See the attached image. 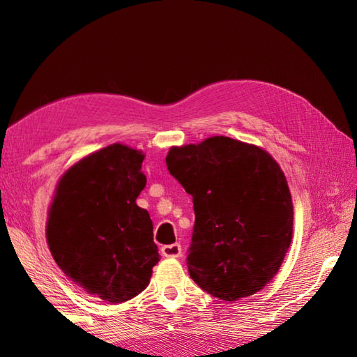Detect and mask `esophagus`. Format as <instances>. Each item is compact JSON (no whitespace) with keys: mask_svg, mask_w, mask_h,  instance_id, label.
<instances>
[{"mask_svg":"<svg viewBox=\"0 0 357 357\" xmlns=\"http://www.w3.org/2000/svg\"><path fill=\"white\" fill-rule=\"evenodd\" d=\"M162 255L167 258H179L181 257V244H168L160 249Z\"/></svg>","mask_w":357,"mask_h":357,"instance_id":"esophagus-1","label":"esophagus"}]
</instances>
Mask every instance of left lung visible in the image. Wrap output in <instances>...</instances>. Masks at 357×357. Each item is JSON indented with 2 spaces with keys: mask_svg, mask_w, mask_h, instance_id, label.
I'll use <instances>...</instances> for the list:
<instances>
[{
  "mask_svg": "<svg viewBox=\"0 0 357 357\" xmlns=\"http://www.w3.org/2000/svg\"><path fill=\"white\" fill-rule=\"evenodd\" d=\"M165 160L195 211L187 252L192 280L229 302L259 291L291 244V193L279 164L228 137L172 148Z\"/></svg>",
  "mask_w": 357,
  "mask_h": 357,
  "instance_id": "8db88e82",
  "label": "left lung"
}]
</instances>
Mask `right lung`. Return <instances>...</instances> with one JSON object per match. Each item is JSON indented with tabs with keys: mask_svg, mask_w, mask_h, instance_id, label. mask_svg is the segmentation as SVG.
Returning a JSON list of instances; mask_svg holds the SVG:
<instances>
[{
	"mask_svg": "<svg viewBox=\"0 0 357 357\" xmlns=\"http://www.w3.org/2000/svg\"><path fill=\"white\" fill-rule=\"evenodd\" d=\"M143 159L118 143L84 157L59 181L48 213L47 241L56 264L112 304L142 293L160 259L151 217L135 203L146 185Z\"/></svg>",
	"mask_w": 357,
	"mask_h": 357,
	"instance_id": "1",
	"label": "right lung"
}]
</instances>
